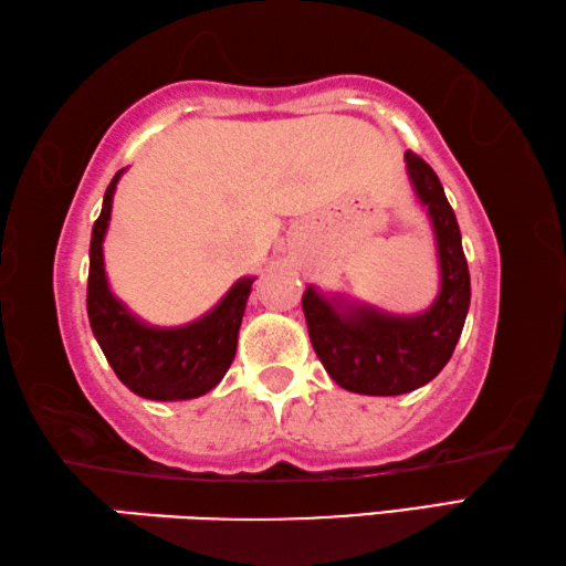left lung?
I'll return each mask as SVG.
<instances>
[{"mask_svg": "<svg viewBox=\"0 0 566 566\" xmlns=\"http://www.w3.org/2000/svg\"><path fill=\"white\" fill-rule=\"evenodd\" d=\"M405 164L438 245L434 303L418 315H390L335 295L325 298L313 285L303 293L315 355L340 388L360 395H402L430 382L452 358L470 311V271L458 218L438 174L412 151L405 154Z\"/></svg>", "mask_w": 566, "mask_h": 566, "instance_id": "left-lung-1", "label": "left lung"}]
</instances>
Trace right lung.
Wrapping results in <instances>:
<instances>
[{"label":"right lung","mask_w":566,"mask_h":566,"mask_svg":"<svg viewBox=\"0 0 566 566\" xmlns=\"http://www.w3.org/2000/svg\"><path fill=\"white\" fill-rule=\"evenodd\" d=\"M118 171L108 184L88 248L86 313L94 338L116 378L146 400L201 398L223 380L235 358L238 331L251 295L253 277H241L213 311L181 328H154L138 321L108 289L104 271V235L112 218Z\"/></svg>","instance_id":"obj_1"}]
</instances>
